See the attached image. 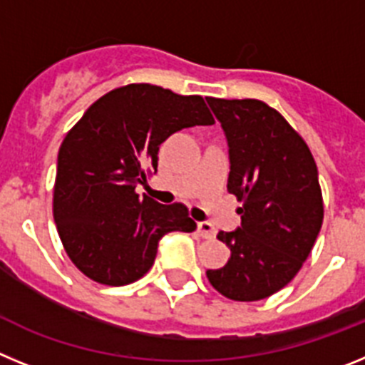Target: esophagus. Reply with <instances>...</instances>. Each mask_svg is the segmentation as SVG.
<instances>
[{
  "instance_id": "34e87169",
  "label": "esophagus",
  "mask_w": 365,
  "mask_h": 365,
  "mask_svg": "<svg viewBox=\"0 0 365 365\" xmlns=\"http://www.w3.org/2000/svg\"><path fill=\"white\" fill-rule=\"evenodd\" d=\"M197 234L201 235V237H205V240H210V237H214L215 235V230L210 222L202 221V222H197Z\"/></svg>"
}]
</instances>
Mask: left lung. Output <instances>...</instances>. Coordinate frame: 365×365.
Wrapping results in <instances>:
<instances>
[{
    "mask_svg": "<svg viewBox=\"0 0 365 365\" xmlns=\"http://www.w3.org/2000/svg\"><path fill=\"white\" fill-rule=\"evenodd\" d=\"M206 100L228 140V192L243 202L241 227L217 234L230 259L206 278L234 302H257L291 282L314 247L324 221L318 168L305 140L265 102Z\"/></svg>",
    "mask_w": 365,
    "mask_h": 365,
    "instance_id": "1",
    "label": "left lung"
}]
</instances>
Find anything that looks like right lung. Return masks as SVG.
Returning <instances> with one entry per match:
<instances>
[{
    "mask_svg": "<svg viewBox=\"0 0 365 365\" xmlns=\"http://www.w3.org/2000/svg\"><path fill=\"white\" fill-rule=\"evenodd\" d=\"M210 124L202 96L151 83L117 87L83 113L58 151L53 195L58 235L80 272L128 285L151 269L164 234L195 230L185 205L138 197L135 188L157 168L170 135Z\"/></svg>",
    "mask_w": 365,
    "mask_h": 365,
    "instance_id": "1",
    "label": "right lung"
}]
</instances>
